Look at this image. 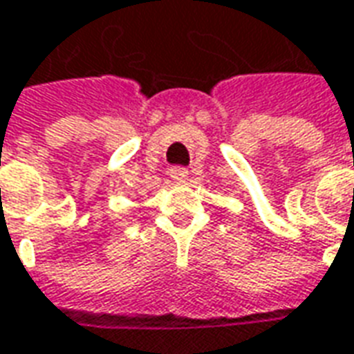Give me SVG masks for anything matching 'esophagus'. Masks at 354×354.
<instances>
[{
	"instance_id": "esophagus-1",
	"label": "esophagus",
	"mask_w": 354,
	"mask_h": 354,
	"mask_svg": "<svg viewBox=\"0 0 354 354\" xmlns=\"http://www.w3.org/2000/svg\"><path fill=\"white\" fill-rule=\"evenodd\" d=\"M169 175L175 183H185L189 179V169L187 167H171Z\"/></svg>"
}]
</instances>
